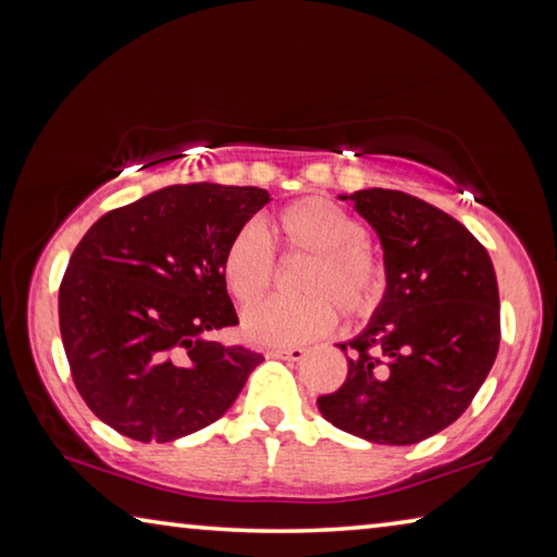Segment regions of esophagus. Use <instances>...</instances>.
<instances>
[{
  "mask_svg": "<svg viewBox=\"0 0 557 557\" xmlns=\"http://www.w3.org/2000/svg\"><path fill=\"white\" fill-rule=\"evenodd\" d=\"M305 348H299V346H289V348H270L268 351V356H272V358H285V361H301V358H305Z\"/></svg>",
  "mask_w": 557,
  "mask_h": 557,
  "instance_id": "34e87169",
  "label": "esophagus"
}]
</instances>
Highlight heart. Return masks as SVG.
<instances>
[{
    "label": "heart",
    "mask_w": 557,
    "mask_h": 557,
    "mask_svg": "<svg viewBox=\"0 0 557 557\" xmlns=\"http://www.w3.org/2000/svg\"><path fill=\"white\" fill-rule=\"evenodd\" d=\"M287 250L312 256L301 280L307 297H272L243 314V332L262 346H292L326 334L336 309L363 317L381 297V270L366 250V231L326 199H301L277 213ZM275 277V250L258 223H245L223 256V280L231 295L250 305Z\"/></svg>",
    "instance_id": "b5f03b06"
}]
</instances>
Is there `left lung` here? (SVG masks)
<instances>
[{
	"instance_id": "obj_1",
	"label": "left lung",
	"mask_w": 557,
	"mask_h": 557,
	"mask_svg": "<svg viewBox=\"0 0 557 557\" xmlns=\"http://www.w3.org/2000/svg\"><path fill=\"white\" fill-rule=\"evenodd\" d=\"M342 199L379 233L388 287L371 324L338 344L348 375L317 405L348 435L414 445L449 428L492 371L496 272L465 225L418 196L363 188Z\"/></svg>"
}]
</instances>
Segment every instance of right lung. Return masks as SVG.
<instances>
[{"instance_id": "add662e5", "label": "right lung", "mask_w": 557, "mask_h": 557, "mask_svg": "<svg viewBox=\"0 0 557 557\" xmlns=\"http://www.w3.org/2000/svg\"><path fill=\"white\" fill-rule=\"evenodd\" d=\"M270 194L176 184L108 211L73 250L61 338L81 398L120 435L172 442L211 425L262 354L211 342L238 324L223 256Z\"/></svg>"}]
</instances>
